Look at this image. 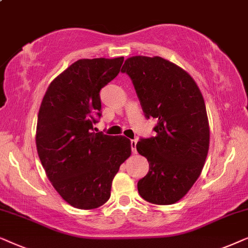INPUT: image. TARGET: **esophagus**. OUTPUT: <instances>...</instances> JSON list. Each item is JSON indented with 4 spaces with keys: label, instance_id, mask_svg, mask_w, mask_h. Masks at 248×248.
<instances>
[{
    "label": "esophagus",
    "instance_id": "1",
    "mask_svg": "<svg viewBox=\"0 0 248 248\" xmlns=\"http://www.w3.org/2000/svg\"><path fill=\"white\" fill-rule=\"evenodd\" d=\"M130 145H131V152H133L134 154L137 153V150H136V145H137V140H133L130 141Z\"/></svg>",
    "mask_w": 248,
    "mask_h": 248
}]
</instances>
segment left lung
I'll use <instances>...</instances> for the list:
<instances>
[{"instance_id": "8db88e82", "label": "left lung", "mask_w": 248, "mask_h": 248, "mask_svg": "<svg viewBox=\"0 0 248 248\" xmlns=\"http://www.w3.org/2000/svg\"><path fill=\"white\" fill-rule=\"evenodd\" d=\"M121 71L133 81L145 117L157 119L156 136L136 145L150 163L138 193L150 203L170 205L186 195L205 163L210 127L203 95L189 74L163 58H129Z\"/></svg>"}]
</instances>
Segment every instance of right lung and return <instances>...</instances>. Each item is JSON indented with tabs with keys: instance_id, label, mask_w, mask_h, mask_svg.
Wrapping results in <instances>:
<instances>
[{
	"instance_id": "obj_1",
	"label": "right lung",
	"mask_w": 248,
	"mask_h": 248,
	"mask_svg": "<svg viewBox=\"0 0 248 248\" xmlns=\"http://www.w3.org/2000/svg\"><path fill=\"white\" fill-rule=\"evenodd\" d=\"M122 62V57L76 61L49 84L39 108V160L55 190L76 209L108 202L112 180L131 154L128 138L93 128L102 115L100 91L117 77Z\"/></svg>"
}]
</instances>
